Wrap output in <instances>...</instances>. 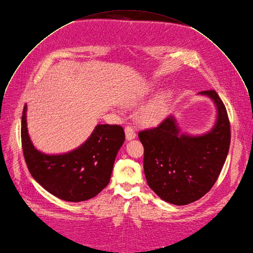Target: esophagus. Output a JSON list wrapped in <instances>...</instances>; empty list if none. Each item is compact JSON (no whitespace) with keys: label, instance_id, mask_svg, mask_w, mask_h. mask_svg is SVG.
<instances>
[{"label":"esophagus","instance_id":"1","mask_svg":"<svg viewBox=\"0 0 253 253\" xmlns=\"http://www.w3.org/2000/svg\"><path fill=\"white\" fill-rule=\"evenodd\" d=\"M125 132H126V138L127 140H130L135 137V131L133 130V128L131 126H126Z\"/></svg>","mask_w":253,"mask_h":253}]
</instances>
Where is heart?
<instances>
[{
  "label": "heart",
  "instance_id": "heart-1",
  "mask_svg": "<svg viewBox=\"0 0 253 253\" xmlns=\"http://www.w3.org/2000/svg\"><path fill=\"white\" fill-rule=\"evenodd\" d=\"M156 86L154 84H148L131 94L126 99L125 104L127 107H136L145 102L154 92ZM169 108V93L163 92L157 96L150 104L143 108L138 116L139 122L145 126H156L166 117Z\"/></svg>",
  "mask_w": 253,
  "mask_h": 253
}]
</instances>
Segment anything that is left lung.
<instances>
[{
	"mask_svg": "<svg viewBox=\"0 0 253 253\" xmlns=\"http://www.w3.org/2000/svg\"><path fill=\"white\" fill-rule=\"evenodd\" d=\"M199 95L209 97L216 108V121L207 133H180L173 116L157 127L138 132L148 186L162 200L177 206L193 203L211 189L229 149L230 126L222 101L214 90Z\"/></svg>",
	"mask_w": 253,
	"mask_h": 253,
	"instance_id": "obj_1",
	"label": "left lung"
}]
</instances>
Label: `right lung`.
<instances>
[{
	"label": "right lung",
	"instance_id": "add662e5",
	"mask_svg": "<svg viewBox=\"0 0 253 253\" xmlns=\"http://www.w3.org/2000/svg\"><path fill=\"white\" fill-rule=\"evenodd\" d=\"M22 145L34 179L53 196L82 202L97 196L110 182L125 131L117 125H97L89 138L63 154H45L33 144L28 132L27 104L22 117Z\"/></svg>",
	"mask_w": 253,
	"mask_h": 253
}]
</instances>
